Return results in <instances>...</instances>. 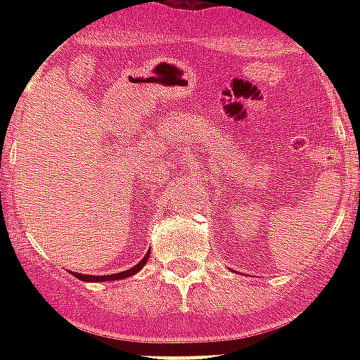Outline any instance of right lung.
Here are the masks:
<instances>
[{"label": "right lung", "mask_w": 360, "mask_h": 360, "mask_svg": "<svg viewBox=\"0 0 360 360\" xmlns=\"http://www.w3.org/2000/svg\"><path fill=\"white\" fill-rule=\"evenodd\" d=\"M147 259H149V252H147L146 256L141 257V262L136 263L132 269H127V271H123V273L106 274V276H91V274H82V273H72V274H75L78 280H84V282H108V280L112 282V280H121V278H127V276H132V274H136L141 267H143V265H146Z\"/></svg>", "instance_id": "obj_1"}]
</instances>
